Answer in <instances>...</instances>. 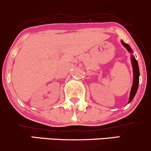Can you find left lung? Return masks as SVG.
<instances>
[{
  "instance_id": "1",
  "label": "left lung",
  "mask_w": 151,
  "mask_h": 151,
  "mask_svg": "<svg viewBox=\"0 0 151 151\" xmlns=\"http://www.w3.org/2000/svg\"><path fill=\"white\" fill-rule=\"evenodd\" d=\"M122 45L125 46V48L127 49V51H130V53L132 52L131 48L127 45V44L124 43L123 41H122ZM131 62L132 64V68H133V83H132V89L130 91V98H129L128 103L130 102L132 100V99L135 97V94H136L137 88H138V83H139V76H140V72H139V67H138V64H137V60L135 59V57L133 55L131 56Z\"/></svg>"
}]
</instances>
